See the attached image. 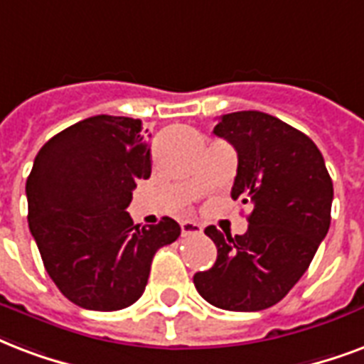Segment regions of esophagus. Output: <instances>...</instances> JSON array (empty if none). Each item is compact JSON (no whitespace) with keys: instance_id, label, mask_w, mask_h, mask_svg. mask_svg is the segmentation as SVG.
I'll list each match as a JSON object with an SVG mask.
<instances>
[{"instance_id":"obj_1","label":"esophagus","mask_w":364,"mask_h":364,"mask_svg":"<svg viewBox=\"0 0 364 364\" xmlns=\"http://www.w3.org/2000/svg\"><path fill=\"white\" fill-rule=\"evenodd\" d=\"M181 235L183 237H191V235H202V225L198 223V221L185 219V221H181Z\"/></svg>"}]
</instances>
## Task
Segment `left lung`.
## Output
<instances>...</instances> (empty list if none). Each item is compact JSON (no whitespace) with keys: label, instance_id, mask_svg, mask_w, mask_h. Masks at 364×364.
I'll return each mask as SVG.
<instances>
[{"label":"left lung","instance_id":"left-lung-1","mask_svg":"<svg viewBox=\"0 0 364 364\" xmlns=\"http://www.w3.org/2000/svg\"><path fill=\"white\" fill-rule=\"evenodd\" d=\"M213 133L237 151L231 196L252 213L244 235L206 227L218 259L194 274V287L219 309L262 311L292 290L326 237L332 179L311 139L271 114H223Z\"/></svg>","mask_w":364,"mask_h":364}]
</instances>
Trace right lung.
I'll return each mask as SVG.
<instances>
[{
  "instance_id": "1",
  "label": "right lung",
  "mask_w": 364,
  "mask_h": 364,
  "mask_svg": "<svg viewBox=\"0 0 364 364\" xmlns=\"http://www.w3.org/2000/svg\"><path fill=\"white\" fill-rule=\"evenodd\" d=\"M149 137L141 120L91 116L49 139L26 179L28 225L46 271L83 309L135 304L156 250L181 235L171 218L141 227L126 212L137 179L151 177Z\"/></svg>"
}]
</instances>
